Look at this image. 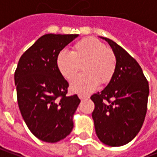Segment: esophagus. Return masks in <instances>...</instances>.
I'll use <instances>...</instances> for the list:
<instances>
[{
	"instance_id": "34e87169",
	"label": "esophagus",
	"mask_w": 157,
	"mask_h": 157,
	"mask_svg": "<svg viewBox=\"0 0 157 157\" xmlns=\"http://www.w3.org/2000/svg\"><path fill=\"white\" fill-rule=\"evenodd\" d=\"M78 97H79V98L81 99V100H83V99L88 98V97H86V96H84V95H82V94H79Z\"/></svg>"
}]
</instances>
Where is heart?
<instances>
[{"mask_svg": "<svg viewBox=\"0 0 157 157\" xmlns=\"http://www.w3.org/2000/svg\"><path fill=\"white\" fill-rule=\"evenodd\" d=\"M56 65L66 80L74 78L82 66L85 73L73 79L70 87L75 93L88 94L98 87L99 82L106 84L111 81L116 70V57L102 42L87 37L76 42L71 53L59 52Z\"/></svg>", "mask_w": 157, "mask_h": 157, "instance_id": "obj_1", "label": "heart"}]
</instances>
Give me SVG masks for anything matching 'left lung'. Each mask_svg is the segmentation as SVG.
<instances>
[{
  "mask_svg": "<svg viewBox=\"0 0 157 157\" xmlns=\"http://www.w3.org/2000/svg\"><path fill=\"white\" fill-rule=\"evenodd\" d=\"M116 57V70L102 92L91 97L96 134L109 146H122L137 135L145 120L149 84L141 67L121 46L107 38Z\"/></svg>",
  "mask_w": 157,
  "mask_h": 157,
  "instance_id": "obj_1",
  "label": "left lung"
}]
</instances>
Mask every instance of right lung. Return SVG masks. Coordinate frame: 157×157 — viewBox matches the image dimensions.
Listing matches in <instances>:
<instances>
[{
	"label": "right lung",
	"mask_w": 157,
	"mask_h": 157,
	"mask_svg": "<svg viewBox=\"0 0 157 157\" xmlns=\"http://www.w3.org/2000/svg\"><path fill=\"white\" fill-rule=\"evenodd\" d=\"M78 34L48 33L21 56L14 75L17 102L26 124L40 140L55 143L72 131L81 100L67 97L69 84L59 73L56 57Z\"/></svg>",
	"instance_id": "1"
}]
</instances>
